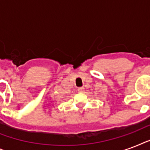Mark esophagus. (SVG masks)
<instances>
[{
  "label": "esophagus",
  "mask_w": 150,
  "mask_h": 150,
  "mask_svg": "<svg viewBox=\"0 0 150 150\" xmlns=\"http://www.w3.org/2000/svg\"><path fill=\"white\" fill-rule=\"evenodd\" d=\"M84 88L83 87H80V88H79L78 89V91L79 92V93H82V92H84Z\"/></svg>",
  "instance_id": "1"
}]
</instances>
